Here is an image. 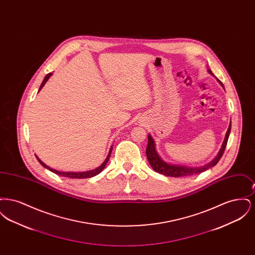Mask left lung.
I'll return each instance as SVG.
<instances>
[{
  "instance_id": "8db88e82",
  "label": "left lung",
  "mask_w": 255,
  "mask_h": 255,
  "mask_svg": "<svg viewBox=\"0 0 255 255\" xmlns=\"http://www.w3.org/2000/svg\"><path fill=\"white\" fill-rule=\"evenodd\" d=\"M208 73H210L211 75H213L212 72L208 69ZM214 76V75H213ZM216 79L218 80L219 83L224 87L223 83L219 80L218 78L216 77ZM231 130V122L229 126V129L226 133L225 136V140L223 142L222 148L219 151L218 155L216 156V158H214L211 162H209L208 164H206L204 166L201 167H187V166H182V165H174V164H169L167 162H165L162 158L159 157V155L156 150V145H155V141L153 139V137L151 136V134H148V145L146 148V156H147V159L151 165V167L155 170L156 172H158L159 174H162L164 176L167 177H175V178H179V177H184V176H190V175H194V174H198V173H202L206 170L209 169L211 167H213L214 165H216L218 163L219 160L222 158L226 146L228 143V139L230 136Z\"/></svg>"
}]
</instances>
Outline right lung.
<instances>
[{
    "label": "right lung",
    "mask_w": 255,
    "mask_h": 255,
    "mask_svg": "<svg viewBox=\"0 0 255 255\" xmlns=\"http://www.w3.org/2000/svg\"><path fill=\"white\" fill-rule=\"evenodd\" d=\"M51 74H52V73H49V74H47V75L45 76V78H44L42 84H41L40 88H39V92L41 91V89L46 84V82L49 80V78L51 76ZM112 150H113V146H112L111 149H110L109 154H108L107 158H106V159L104 160V162H103L99 167H97L96 169L91 170V171H85V172H63V171L52 169V168H50L48 165H46V164H45L40 158H38L37 156L36 158L38 159V161H39L45 168L49 169V171H51V172H53V173H55V174H57V175H59V176H62V177H68V178H72V179H87V178H92V177H94V176H97L100 172H102V170L105 168V165H106V163H107L108 160H109L110 156H111V153H112Z\"/></svg>",
    "instance_id": "1"
}]
</instances>
